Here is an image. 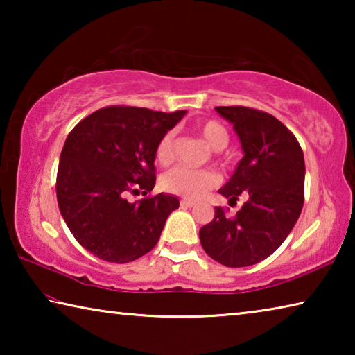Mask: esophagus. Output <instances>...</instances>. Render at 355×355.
Segmentation results:
<instances>
[{"instance_id":"obj_1","label":"esophagus","mask_w":355,"mask_h":355,"mask_svg":"<svg viewBox=\"0 0 355 355\" xmlns=\"http://www.w3.org/2000/svg\"><path fill=\"white\" fill-rule=\"evenodd\" d=\"M180 207H182V208H191V207H194V202L188 200V199H183V200H180Z\"/></svg>"}]
</instances>
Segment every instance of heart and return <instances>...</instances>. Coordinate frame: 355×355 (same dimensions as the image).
Instances as JSON below:
<instances>
[{
    "label": "heart",
    "mask_w": 355,
    "mask_h": 355,
    "mask_svg": "<svg viewBox=\"0 0 355 355\" xmlns=\"http://www.w3.org/2000/svg\"><path fill=\"white\" fill-rule=\"evenodd\" d=\"M199 133L203 137L209 147L213 150H222L224 148L230 135H228L227 128L218 120H208L199 125ZM173 158V133L169 131L166 133L156 147V159L161 164L171 163ZM219 178L214 172L209 171H199V169H191L186 166H177L171 169L167 173H164L161 184L167 192L172 194L186 197V199H199L208 189H211L213 186L218 184Z\"/></svg>",
    "instance_id": "heart-1"
}]
</instances>
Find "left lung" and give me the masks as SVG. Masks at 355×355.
I'll use <instances>...</instances> for the list:
<instances>
[{"instance_id": "1", "label": "left lung", "mask_w": 355, "mask_h": 355, "mask_svg": "<svg viewBox=\"0 0 355 355\" xmlns=\"http://www.w3.org/2000/svg\"><path fill=\"white\" fill-rule=\"evenodd\" d=\"M216 111L233 125L244 156L219 189L230 202L245 197L235 218L220 207L199 232L207 254L228 268L260 263L290 235L304 205V153L294 135L268 112L245 106Z\"/></svg>"}]
</instances>
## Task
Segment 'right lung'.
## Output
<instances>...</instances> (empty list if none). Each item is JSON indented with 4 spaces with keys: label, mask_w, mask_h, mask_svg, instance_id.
Returning <instances> with one entry per match:
<instances>
[{
    "label": "right lung",
    "mask_w": 355,
    "mask_h": 355,
    "mask_svg": "<svg viewBox=\"0 0 355 355\" xmlns=\"http://www.w3.org/2000/svg\"><path fill=\"white\" fill-rule=\"evenodd\" d=\"M184 114L110 106L70 131L58 167V205L71 235L95 257L128 263L158 243L178 199L161 192L130 203L127 192L153 189L156 147Z\"/></svg>",
    "instance_id": "obj_1"
}]
</instances>
